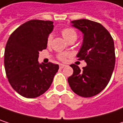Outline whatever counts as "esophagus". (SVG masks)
<instances>
[{
    "instance_id": "34e87169",
    "label": "esophagus",
    "mask_w": 123,
    "mask_h": 123,
    "mask_svg": "<svg viewBox=\"0 0 123 123\" xmlns=\"http://www.w3.org/2000/svg\"><path fill=\"white\" fill-rule=\"evenodd\" d=\"M59 67H60V68H65V65H63V64H60L59 65Z\"/></svg>"
}]
</instances>
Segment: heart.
Segmentation results:
<instances>
[{"label":"heart","instance_id":"obj_1","mask_svg":"<svg viewBox=\"0 0 123 123\" xmlns=\"http://www.w3.org/2000/svg\"><path fill=\"white\" fill-rule=\"evenodd\" d=\"M61 33L63 37L66 40H68V41L69 40H70L71 38H73V37H76L77 38V33L75 31V29L73 28L65 27V28H64L62 29ZM52 40H53L52 35H49L48 36V38H47V44L48 45H50L51 43V42H52ZM70 55V54L68 53H60L58 54V58L60 61H64Z\"/></svg>","mask_w":123,"mask_h":123}]
</instances>
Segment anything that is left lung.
I'll list each match as a JSON object with an SVG mask.
<instances>
[{
    "label": "left lung",
    "instance_id": "8db88e82",
    "mask_svg": "<svg viewBox=\"0 0 123 123\" xmlns=\"http://www.w3.org/2000/svg\"><path fill=\"white\" fill-rule=\"evenodd\" d=\"M72 23L84 34L77 58L84 60L87 66L80 70L78 65L71 64L73 73L68 82L77 95L92 97L104 90L111 80L115 63L114 41L108 30L99 23L80 19Z\"/></svg>",
    "mask_w": 123,
    "mask_h": 123
}]
</instances>
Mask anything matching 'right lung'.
<instances>
[{
	"label": "right lung",
	"mask_w": 123,
	"mask_h": 123,
	"mask_svg": "<svg viewBox=\"0 0 123 123\" xmlns=\"http://www.w3.org/2000/svg\"><path fill=\"white\" fill-rule=\"evenodd\" d=\"M50 20H31L15 29L8 38L4 53L6 76L20 95L34 98L51 86L59 69L58 64H39V51L47 48V38L53 29Z\"/></svg>",
	"instance_id": "add662e5"
}]
</instances>
